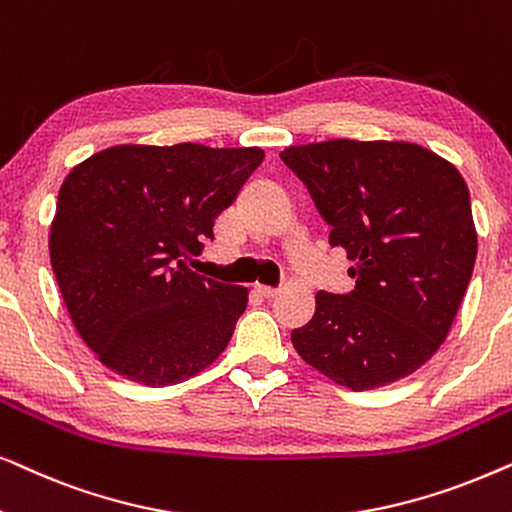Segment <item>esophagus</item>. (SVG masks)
<instances>
[{
  "instance_id": "34e87169",
  "label": "esophagus",
  "mask_w": 512,
  "mask_h": 512,
  "mask_svg": "<svg viewBox=\"0 0 512 512\" xmlns=\"http://www.w3.org/2000/svg\"><path fill=\"white\" fill-rule=\"evenodd\" d=\"M256 291L261 293L263 298H275L277 296V289H272V286H263V284H256Z\"/></svg>"
}]
</instances>
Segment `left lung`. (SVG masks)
Listing matches in <instances>:
<instances>
[{
  "instance_id": "1",
  "label": "left lung",
  "mask_w": 512,
  "mask_h": 512,
  "mask_svg": "<svg viewBox=\"0 0 512 512\" xmlns=\"http://www.w3.org/2000/svg\"><path fill=\"white\" fill-rule=\"evenodd\" d=\"M354 265V291H319L314 317L291 333L303 361L340 387H384L422 368L450 333L471 282L478 233L471 195L450 160L412 142L286 146Z\"/></svg>"
}]
</instances>
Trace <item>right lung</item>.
Instances as JSON below:
<instances>
[{
  "mask_svg": "<svg viewBox=\"0 0 512 512\" xmlns=\"http://www.w3.org/2000/svg\"><path fill=\"white\" fill-rule=\"evenodd\" d=\"M263 158L258 146L118 144L67 174L51 265L74 328L109 370L167 387L228 347L249 291L198 275L188 258Z\"/></svg>",
  "mask_w": 512,
  "mask_h": 512,
  "instance_id": "1",
  "label": "right lung"
}]
</instances>
